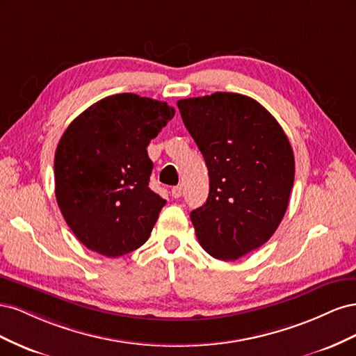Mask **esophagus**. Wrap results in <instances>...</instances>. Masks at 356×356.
I'll return each mask as SVG.
<instances>
[{"label": "esophagus", "instance_id": "esophagus-1", "mask_svg": "<svg viewBox=\"0 0 356 356\" xmlns=\"http://www.w3.org/2000/svg\"><path fill=\"white\" fill-rule=\"evenodd\" d=\"M170 193H172V197L178 199V197H181V195H182V187H181V186H175V187H172Z\"/></svg>", "mask_w": 356, "mask_h": 356}]
</instances>
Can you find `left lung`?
Returning a JSON list of instances; mask_svg holds the SVG:
<instances>
[{
	"label": "left lung",
	"instance_id": "obj_1",
	"mask_svg": "<svg viewBox=\"0 0 356 356\" xmlns=\"http://www.w3.org/2000/svg\"><path fill=\"white\" fill-rule=\"evenodd\" d=\"M209 172V196L190 218L202 248L222 261L264 245L281 224L294 184L284 129L245 95L215 92L177 102Z\"/></svg>",
	"mask_w": 356,
	"mask_h": 356
}]
</instances>
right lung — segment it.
I'll list each match as a JSON object with an SVG mask.
<instances>
[{
	"label": "right lung",
	"instance_id": "add662e5",
	"mask_svg": "<svg viewBox=\"0 0 356 356\" xmlns=\"http://www.w3.org/2000/svg\"><path fill=\"white\" fill-rule=\"evenodd\" d=\"M175 110L135 93L106 96L63 132L55 153V195L86 248L115 258L144 245L166 200L149 190L147 147Z\"/></svg>",
	"mask_w": 356,
	"mask_h": 356
}]
</instances>
